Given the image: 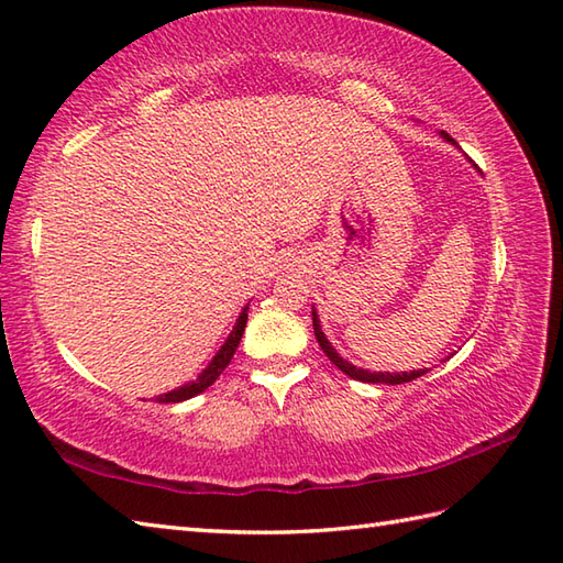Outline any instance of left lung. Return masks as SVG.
<instances>
[{
    "instance_id": "left-lung-1",
    "label": "left lung",
    "mask_w": 563,
    "mask_h": 563,
    "mask_svg": "<svg viewBox=\"0 0 563 563\" xmlns=\"http://www.w3.org/2000/svg\"><path fill=\"white\" fill-rule=\"evenodd\" d=\"M442 137H445L448 142H452V145H457V142H454L448 133H442ZM312 324H314V336H317V341H319V345H321V351L327 353V357L329 361L336 365L341 373H345L349 377H353V379H361V382H369V385H404V382H411V379H416V377H421V375H426L428 369H411V373H369V369H361V367H355V365H351L349 361H343V357L336 353V349H333V345L329 343V339L324 336V331H321V327H319V317H317V309H312Z\"/></svg>"
}]
</instances>
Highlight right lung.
Returning <instances> with one entry per match:
<instances>
[{"label":"right lung","instance_id":"obj_1","mask_svg":"<svg viewBox=\"0 0 563 563\" xmlns=\"http://www.w3.org/2000/svg\"><path fill=\"white\" fill-rule=\"evenodd\" d=\"M246 312H249V305L242 309V314H239L232 333H230V336H227V341L222 343V349L218 351V355L212 357L210 365L198 375V379L188 382V385L178 387V389H174V391H169V394H159V397H157L159 404H178V401H186V399H190V397H196V394L206 391V389L212 385V382L222 375V369H224L227 365H230L232 355L236 353L239 341H242V333H244V327H246Z\"/></svg>","mask_w":563,"mask_h":563}]
</instances>
